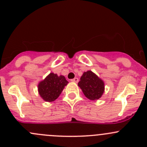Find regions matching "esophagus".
I'll return each mask as SVG.
<instances>
[{
	"mask_svg": "<svg viewBox=\"0 0 147 147\" xmlns=\"http://www.w3.org/2000/svg\"><path fill=\"white\" fill-rule=\"evenodd\" d=\"M70 81H71V82H72L77 83V82H78V81H79V80H78V78H74V79L71 80Z\"/></svg>",
	"mask_w": 147,
	"mask_h": 147,
	"instance_id": "obj_1",
	"label": "esophagus"
}]
</instances>
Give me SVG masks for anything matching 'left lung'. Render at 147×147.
<instances>
[{
	"label": "left lung",
	"mask_w": 147,
	"mask_h": 147,
	"mask_svg": "<svg viewBox=\"0 0 147 147\" xmlns=\"http://www.w3.org/2000/svg\"><path fill=\"white\" fill-rule=\"evenodd\" d=\"M84 96L90 100H99L105 92V82L95 73L88 70L84 72L78 82Z\"/></svg>",
	"instance_id": "obj_1"
}]
</instances>
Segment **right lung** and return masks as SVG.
Instances as JSON below:
<instances>
[{
	"instance_id": "right-lung-1",
	"label": "right lung",
	"mask_w": 147,
	"mask_h": 147,
	"mask_svg": "<svg viewBox=\"0 0 147 147\" xmlns=\"http://www.w3.org/2000/svg\"><path fill=\"white\" fill-rule=\"evenodd\" d=\"M67 84L63 75L58 76L57 74L50 72L43 80L38 83V93L44 101L53 102L58 98Z\"/></svg>"
}]
</instances>
